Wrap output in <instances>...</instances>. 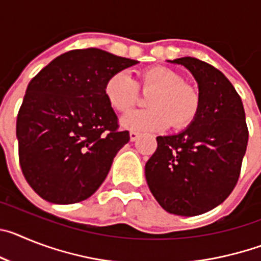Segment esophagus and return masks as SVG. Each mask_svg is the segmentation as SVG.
<instances>
[{"label": "esophagus", "mask_w": 261, "mask_h": 261, "mask_svg": "<svg viewBox=\"0 0 261 261\" xmlns=\"http://www.w3.org/2000/svg\"><path fill=\"white\" fill-rule=\"evenodd\" d=\"M129 137H130V141H136V140L140 137V133L136 132V130H130V133H129Z\"/></svg>", "instance_id": "esophagus-1"}]
</instances>
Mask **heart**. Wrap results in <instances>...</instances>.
I'll return each mask as SVG.
<instances>
[{"label": "heart", "mask_w": 261, "mask_h": 261, "mask_svg": "<svg viewBox=\"0 0 261 261\" xmlns=\"http://www.w3.org/2000/svg\"><path fill=\"white\" fill-rule=\"evenodd\" d=\"M138 87L147 93L149 108L136 110L121 119V125L137 132L163 130L170 124L176 130L188 128L195 123L201 110L199 90L187 84L183 74L175 69L155 65L144 69L138 74ZM108 105L116 112H128L138 99L135 81L125 71L111 75L105 85Z\"/></svg>", "instance_id": "b5f03b06"}]
</instances>
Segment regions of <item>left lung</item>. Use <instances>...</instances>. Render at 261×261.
Segmentation results:
<instances>
[{
	"mask_svg": "<svg viewBox=\"0 0 261 261\" xmlns=\"http://www.w3.org/2000/svg\"><path fill=\"white\" fill-rule=\"evenodd\" d=\"M170 62L192 73L201 110L181 133L156 137L158 146L145 165V175L166 212L199 216L225 201L238 183L248 128L241 96L218 69L195 57Z\"/></svg>",
	"mask_w": 261,
	"mask_h": 261,
	"instance_id": "obj_1",
	"label": "left lung"
}]
</instances>
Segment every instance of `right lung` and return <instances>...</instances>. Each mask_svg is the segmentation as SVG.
I'll return each instance as SVG.
<instances>
[{"label": "right lung", "instance_id": "add662e5", "mask_svg": "<svg viewBox=\"0 0 261 261\" xmlns=\"http://www.w3.org/2000/svg\"><path fill=\"white\" fill-rule=\"evenodd\" d=\"M137 62L98 48L73 49L32 78L18 112L17 138L23 175L41 199L74 204L105 181L129 141L105 85Z\"/></svg>", "mask_w": 261, "mask_h": 261}]
</instances>
